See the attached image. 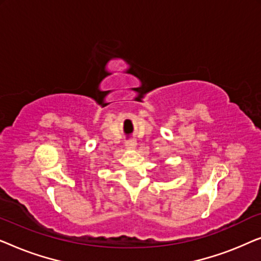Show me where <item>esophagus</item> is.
Returning a JSON list of instances; mask_svg holds the SVG:
<instances>
[{"label": "esophagus", "instance_id": "esophagus-1", "mask_svg": "<svg viewBox=\"0 0 261 261\" xmlns=\"http://www.w3.org/2000/svg\"><path fill=\"white\" fill-rule=\"evenodd\" d=\"M124 146H126L127 149H134L135 147H137V141H135V140H128Z\"/></svg>", "mask_w": 261, "mask_h": 261}]
</instances>
